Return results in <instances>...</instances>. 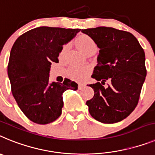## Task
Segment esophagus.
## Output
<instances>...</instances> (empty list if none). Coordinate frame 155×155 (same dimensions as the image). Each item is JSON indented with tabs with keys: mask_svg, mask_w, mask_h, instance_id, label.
I'll use <instances>...</instances> for the list:
<instances>
[{
	"mask_svg": "<svg viewBox=\"0 0 155 155\" xmlns=\"http://www.w3.org/2000/svg\"><path fill=\"white\" fill-rule=\"evenodd\" d=\"M85 84L84 83H79V86H78V88H79V90H82V89L83 88V87H85Z\"/></svg>",
	"mask_w": 155,
	"mask_h": 155,
	"instance_id": "1",
	"label": "esophagus"
}]
</instances>
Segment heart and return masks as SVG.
<instances>
[{
  "label": "heart",
  "instance_id": "heart-1",
  "mask_svg": "<svg viewBox=\"0 0 155 155\" xmlns=\"http://www.w3.org/2000/svg\"><path fill=\"white\" fill-rule=\"evenodd\" d=\"M76 44L79 49L85 54L89 52L97 51V46L95 40L87 34H80L76 39ZM68 49V44H66L62 46L61 51L59 52V57H64ZM89 72V68L87 67H81V68H72L69 70V75L72 78L76 80H83L87 77Z\"/></svg>",
  "mask_w": 155,
  "mask_h": 155
}]
</instances>
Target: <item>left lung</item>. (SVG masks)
<instances>
[{
  "label": "left lung",
  "instance_id": "1",
  "mask_svg": "<svg viewBox=\"0 0 155 155\" xmlns=\"http://www.w3.org/2000/svg\"><path fill=\"white\" fill-rule=\"evenodd\" d=\"M100 48L97 64L91 77L97 83L92 99L87 101L96 120L111 124L120 122L135 109L147 75L145 54L132 33L111 27L82 29ZM107 80L111 84L103 86Z\"/></svg>",
  "mask_w": 155,
  "mask_h": 155
}]
</instances>
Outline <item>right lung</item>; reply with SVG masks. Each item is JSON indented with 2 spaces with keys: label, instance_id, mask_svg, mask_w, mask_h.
<instances>
[{
  "label": "right lung",
  "instance_id": "add662e5",
  "mask_svg": "<svg viewBox=\"0 0 155 155\" xmlns=\"http://www.w3.org/2000/svg\"><path fill=\"white\" fill-rule=\"evenodd\" d=\"M80 29L41 26L21 35L11 50L8 75L13 97L32 122L45 125L61 114L62 94L76 91L78 84L68 79L63 83L49 82L51 62H58L59 52Z\"/></svg>",
  "mask_w": 155,
  "mask_h": 155
}]
</instances>
